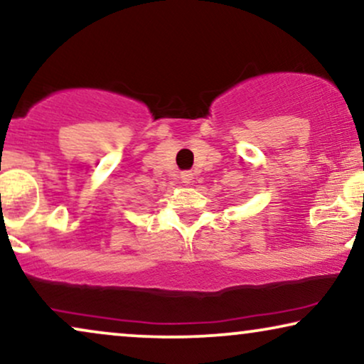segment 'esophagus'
<instances>
[{
  "instance_id": "34e87169",
  "label": "esophagus",
  "mask_w": 364,
  "mask_h": 364,
  "mask_svg": "<svg viewBox=\"0 0 364 364\" xmlns=\"http://www.w3.org/2000/svg\"><path fill=\"white\" fill-rule=\"evenodd\" d=\"M181 178H182V181L186 182V183H191L193 177H192L191 172H182V173H181Z\"/></svg>"
}]
</instances>
